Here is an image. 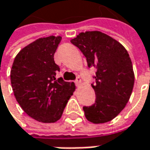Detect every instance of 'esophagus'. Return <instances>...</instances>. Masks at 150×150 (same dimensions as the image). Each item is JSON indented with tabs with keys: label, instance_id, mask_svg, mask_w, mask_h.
Here are the masks:
<instances>
[{
	"label": "esophagus",
	"instance_id": "obj_1",
	"mask_svg": "<svg viewBox=\"0 0 150 150\" xmlns=\"http://www.w3.org/2000/svg\"><path fill=\"white\" fill-rule=\"evenodd\" d=\"M81 83H82V82H81V79L79 78V77H77V79L75 80V84H76V86L79 87L81 85Z\"/></svg>",
	"mask_w": 150,
	"mask_h": 150
}]
</instances>
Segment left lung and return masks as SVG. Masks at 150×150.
<instances>
[{"mask_svg": "<svg viewBox=\"0 0 150 150\" xmlns=\"http://www.w3.org/2000/svg\"><path fill=\"white\" fill-rule=\"evenodd\" d=\"M71 43L86 57L88 67L96 70L92 83L95 102L83 108L87 120L96 124L111 121L126 106L133 88L134 73L127 51L99 31L80 33Z\"/></svg>", "mask_w": 150, "mask_h": 150, "instance_id": "1", "label": "left lung"}]
</instances>
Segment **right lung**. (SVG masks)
<instances>
[{"mask_svg": "<svg viewBox=\"0 0 150 150\" xmlns=\"http://www.w3.org/2000/svg\"><path fill=\"white\" fill-rule=\"evenodd\" d=\"M61 40L60 36L35 40L19 51L11 67L15 98L24 112L38 122L58 121L75 90L73 83L56 78L60 67L54 54Z\"/></svg>", "mask_w": 150, "mask_h": 150, "instance_id": "add662e5", "label": "right lung"}]
</instances>
